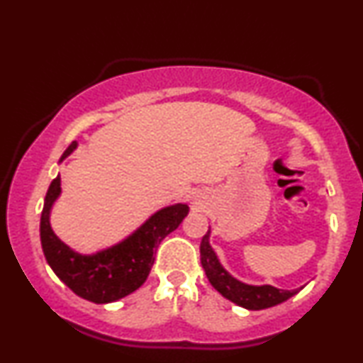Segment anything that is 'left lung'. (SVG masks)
Listing matches in <instances>:
<instances>
[{
  "mask_svg": "<svg viewBox=\"0 0 363 363\" xmlns=\"http://www.w3.org/2000/svg\"><path fill=\"white\" fill-rule=\"evenodd\" d=\"M210 230L205 236H203L200 245V255H201V266L206 272L208 281L211 286L220 292L223 297L228 301L235 302L236 306L245 307L247 311H261L267 309V307L277 306L297 294V289L294 291H284L277 289L274 286L264 284V286H252L245 284V282L238 281L233 277L225 267L221 266L220 259H218L216 252L213 251L210 245Z\"/></svg>",
  "mask_w": 363,
  "mask_h": 363,
  "instance_id": "1",
  "label": "left lung"
}]
</instances>
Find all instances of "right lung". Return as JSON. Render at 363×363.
<instances>
[{"instance_id": "add662e5", "label": "right lung", "mask_w": 363, "mask_h": 363, "mask_svg": "<svg viewBox=\"0 0 363 363\" xmlns=\"http://www.w3.org/2000/svg\"><path fill=\"white\" fill-rule=\"evenodd\" d=\"M77 148L72 142L62 153L61 160L67 158ZM61 195V177H56L49 185L41 213V245L48 264L59 279L82 299L96 304L116 302L137 291L150 274L155 261L157 247L165 236L175 231L190 208L183 203L165 206L148 218L143 225L107 250L96 255H81L71 250L54 235L51 208Z\"/></svg>"}]
</instances>
